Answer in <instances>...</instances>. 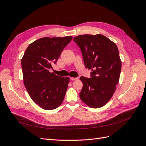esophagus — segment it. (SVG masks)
Returning <instances> with one entry per match:
<instances>
[{
	"mask_svg": "<svg viewBox=\"0 0 146 146\" xmlns=\"http://www.w3.org/2000/svg\"><path fill=\"white\" fill-rule=\"evenodd\" d=\"M70 79L71 80H77L78 78H74V77H70Z\"/></svg>",
	"mask_w": 146,
	"mask_h": 146,
	"instance_id": "esophagus-1",
	"label": "esophagus"
}]
</instances>
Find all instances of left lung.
Instances as JSON below:
<instances>
[{
  "label": "left lung",
  "instance_id": "left-lung-1",
  "mask_svg": "<svg viewBox=\"0 0 146 146\" xmlns=\"http://www.w3.org/2000/svg\"><path fill=\"white\" fill-rule=\"evenodd\" d=\"M74 41L80 48L84 63L91 78L81 77L80 99L88 107L98 108L111 99L119 80L122 62L116 44L101 34L78 35Z\"/></svg>",
  "mask_w": 146,
  "mask_h": 146
}]
</instances>
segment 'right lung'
<instances>
[{
	"label": "right lung",
	"mask_w": 146,
	"mask_h": 146,
	"mask_svg": "<svg viewBox=\"0 0 146 146\" xmlns=\"http://www.w3.org/2000/svg\"><path fill=\"white\" fill-rule=\"evenodd\" d=\"M72 36L44 37L31 43L21 60L24 86L35 103L46 110L62 104L69 82V77L50 72Z\"/></svg>",
	"instance_id": "obj_1"
}]
</instances>
